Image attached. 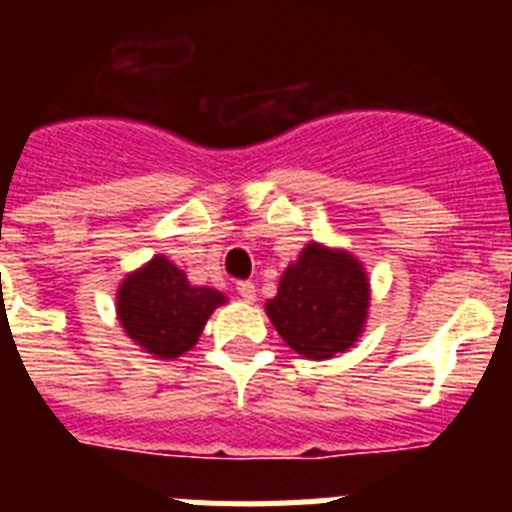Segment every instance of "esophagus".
I'll return each mask as SVG.
<instances>
[{"mask_svg":"<svg viewBox=\"0 0 512 512\" xmlns=\"http://www.w3.org/2000/svg\"><path fill=\"white\" fill-rule=\"evenodd\" d=\"M238 295H241L243 302H256V287L253 282H238Z\"/></svg>","mask_w":512,"mask_h":512,"instance_id":"obj_1","label":"esophagus"}]
</instances>
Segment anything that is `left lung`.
I'll return each instance as SVG.
<instances>
[{"label": "left lung", "instance_id": "8db88e82", "mask_svg": "<svg viewBox=\"0 0 512 512\" xmlns=\"http://www.w3.org/2000/svg\"><path fill=\"white\" fill-rule=\"evenodd\" d=\"M369 279L359 259L341 248L307 243L284 269L266 315L292 351L320 361L343 354L364 333Z\"/></svg>", "mask_w": 512, "mask_h": 512}]
</instances>
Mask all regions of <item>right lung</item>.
Segmentation results:
<instances>
[{
	"label": "right lung",
	"instance_id": "add662e5",
	"mask_svg": "<svg viewBox=\"0 0 512 512\" xmlns=\"http://www.w3.org/2000/svg\"><path fill=\"white\" fill-rule=\"evenodd\" d=\"M228 297L194 287L166 256H153L117 287V320L122 330L156 359H176L200 341L212 310Z\"/></svg>",
	"mask_w": 512,
	"mask_h": 512
}]
</instances>
